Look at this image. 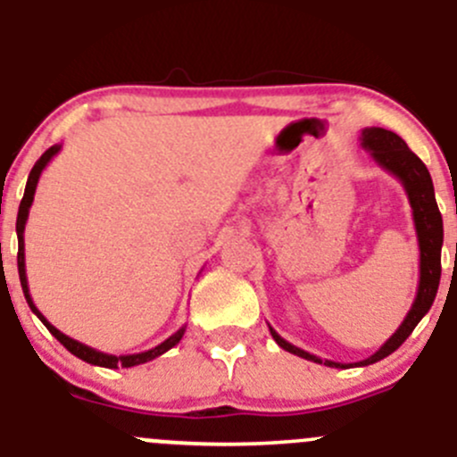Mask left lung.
<instances>
[{
	"label": "left lung",
	"instance_id": "left-lung-1",
	"mask_svg": "<svg viewBox=\"0 0 457 457\" xmlns=\"http://www.w3.org/2000/svg\"><path fill=\"white\" fill-rule=\"evenodd\" d=\"M361 147L373 156V161L378 162L382 170H386L388 174L395 176L397 180L404 187L406 196H409L411 210H413V223L415 232H418V245H420V283H418V295H415L413 305H411L409 314L404 317V321L400 323L395 332L388 337V341L379 348L378 353H373L370 357H366L364 361H357L355 366H369L375 361L384 360L391 353H395L397 348L406 341V337L415 330V326L420 323V319L431 310L433 301H436L437 286H440V274H442V241H445V228H442V214L437 210L436 203V189H433L431 174H428L427 165L415 156L409 149V145L400 138L393 131L382 129V127H366L361 131ZM270 335L277 341L283 351L292 353L296 357H303V360L314 361V364L330 366V369H348L351 364H339V361L321 360L317 355H310V353L301 351V348L292 346L290 341L283 339L272 326H270Z\"/></svg>",
	"mask_w": 457,
	"mask_h": 457
}]
</instances>
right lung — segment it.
I'll return each instance as SVG.
<instances>
[{"label":"right lung","instance_id":"1","mask_svg":"<svg viewBox=\"0 0 457 457\" xmlns=\"http://www.w3.org/2000/svg\"><path fill=\"white\" fill-rule=\"evenodd\" d=\"M62 149V145H53V147H48L46 152L39 156V161L35 162L33 170H30L29 174V180H26V189H24V198H21L20 203V212H17V243H20V252H17V270H20V281H21V290H24V296H26V303H29V308L33 310L35 314H37L39 321L44 323V326L48 328V332H51L53 337H55L57 341H60L62 346L66 348V351L71 353V355L79 357L82 361H87V364H93V366H102V369H131V366H138V364H147V361L156 360V357H161L162 353H167L170 348H174L176 344H179L180 339H183L185 335V328L183 326L180 330H176L174 335L170 337V339H165L162 344H158L156 348H152V351H145V353H134V355H109V353H102V351H96V348L87 346V344H79V341L71 339L69 335H64V332L57 330L53 323H48V319L44 317L42 312L37 310V305L33 303V299H30V292H29V278H26V261H24V228H26V220H29V210L30 205H33V198H35V189H37V180L39 176H42L44 167L51 162V158L55 156L57 152Z\"/></svg>","mask_w":457,"mask_h":457}]
</instances>
